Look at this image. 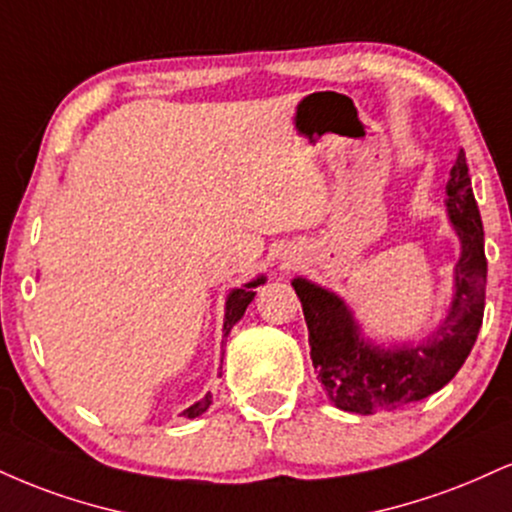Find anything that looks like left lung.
Segmentation results:
<instances>
[{"instance_id":"obj_1","label":"left lung","mask_w":512,"mask_h":512,"mask_svg":"<svg viewBox=\"0 0 512 512\" xmlns=\"http://www.w3.org/2000/svg\"><path fill=\"white\" fill-rule=\"evenodd\" d=\"M446 195L463 255L455 264V295L448 317L422 346L396 350L369 346L357 334L341 298L305 279L293 281L310 331L312 365L336 408L372 415L417 403L443 389L470 355L484 319L486 255L482 217L463 150L451 169Z\"/></svg>"}]
</instances>
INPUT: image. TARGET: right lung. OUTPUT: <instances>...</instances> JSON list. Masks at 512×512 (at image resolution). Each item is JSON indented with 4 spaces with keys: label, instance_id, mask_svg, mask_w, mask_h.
<instances>
[{
    "label": "right lung",
    "instance_id": "1",
    "mask_svg": "<svg viewBox=\"0 0 512 512\" xmlns=\"http://www.w3.org/2000/svg\"><path fill=\"white\" fill-rule=\"evenodd\" d=\"M264 279H257V281H250V283H245L243 288H236V291H233L231 295H229V300H226V322H224V336H229V331L233 329V324L238 322L240 317H243V312H245V307L250 305V300L255 298V293L250 291V288H255V286H260ZM209 403H212V393H207L205 398L202 400H197L195 405H190V408L183 412V417H188V420H193V417H200L202 412H205L207 408H209Z\"/></svg>",
    "mask_w": 512,
    "mask_h": 512
}]
</instances>
